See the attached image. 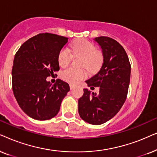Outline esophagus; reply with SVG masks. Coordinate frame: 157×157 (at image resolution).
Listing matches in <instances>:
<instances>
[{
	"instance_id": "esophagus-1",
	"label": "esophagus",
	"mask_w": 157,
	"mask_h": 157,
	"mask_svg": "<svg viewBox=\"0 0 157 157\" xmlns=\"http://www.w3.org/2000/svg\"><path fill=\"white\" fill-rule=\"evenodd\" d=\"M70 90H73V88H74V86H73L72 85H70Z\"/></svg>"
}]
</instances>
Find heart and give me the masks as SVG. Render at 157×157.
Here are the masks:
<instances>
[{"label":"heart","mask_w":157,"mask_h":157,"mask_svg":"<svg viewBox=\"0 0 157 157\" xmlns=\"http://www.w3.org/2000/svg\"><path fill=\"white\" fill-rule=\"evenodd\" d=\"M71 50L75 55H79L83 57L81 65L85 66L90 70L98 69L103 62V56L100 52L95 50L93 44L85 39H80L75 41L71 45ZM72 59V54L67 48H63L58 54V63L62 67H65L70 63ZM87 74L82 69L70 67L62 72L61 77L64 81L77 84L85 77Z\"/></svg>","instance_id":"obj_1"}]
</instances>
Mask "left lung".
I'll list each match as a JSON object with an SVG mask.
<instances>
[{
	"label": "left lung",
	"mask_w": 157,
	"mask_h": 157,
	"mask_svg": "<svg viewBox=\"0 0 157 157\" xmlns=\"http://www.w3.org/2000/svg\"><path fill=\"white\" fill-rule=\"evenodd\" d=\"M93 40L102 50L103 62L97 74L85 81L88 87H100L99 93L83 89L78 112L83 121L100 125L116 116L126 99L131 64L124 47L114 39L99 36Z\"/></svg>",
	"instance_id": "obj_1"
}]
</instances>
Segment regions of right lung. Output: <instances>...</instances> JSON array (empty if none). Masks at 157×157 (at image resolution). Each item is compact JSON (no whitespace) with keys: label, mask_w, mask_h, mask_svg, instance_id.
<instances>
[{"label":"right lung","mask_w":157,"mask_h":157,"mask_svg":"<svg viewBox=\"0 0 157 157\" xmlns=\"http://www.w3.org/2000/svg\"><path fill=\"white\" fill-rule=\"evenodd\" d=\"M67 38L49 33L29 39L16 52L12 69L13 92L23 111L38 121L57 116L68 83L57 79L52 85L47 77L59 70L58 54Z\"/></svg>","instance_id":"right-lung-1"}]
</instances>
